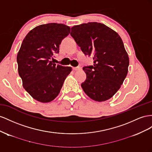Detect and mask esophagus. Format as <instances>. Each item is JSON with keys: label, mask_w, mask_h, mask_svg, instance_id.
<instances>
[{"label": "esophagus", "mask_w": 152, "mask_h": 152, "mask_svg": "<svg viewBox=\"0 0 152 152\" xmlns=\"http://www.w3.org/2000/svg\"><path fill=\"white\" fill-rule=\"evenodd\" d=\"M72 69L74 71H79L81 69L80 67H72Z\"/></svg>", "instance_id": "obj_1"}]
</instances>
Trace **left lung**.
Instances as JSON below:
<instances>
[{"mask_svg":"<svg viewBox=\"0 0 152 152\" xmlns=\"http://www.w3.org/2000/svg\"><path fill=\"white\" fill-rule=\"evenodd\" d=\"M71 36L94 66L83 68L86 79L81 83L93 100H108L116 93L128 72L129 58L120 36L104 24L89 22L71 28Z\"/></svg>","mask_w":152,"mask_h":152,"instance_id":"obj_1","label":"left lung"}]
</instances>
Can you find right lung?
I'll list each match as a JSON object with an SVG mask.
<instances>
[{
    "label": "right lung",
    "mask_w": 152,
    "mask_h": 152,
    "mask_svg": "<svg viewBox=\"0 0 152 152\" xmlns=\"http://www.w3.org/2000/svg\"><path fill=\"white\" fill-rule=\"evenodd\" d=\"M70 30L62 23L41 25L30 30L21 43L17 55L18 74L25 90L39 102H49L57 97L72 71L51 61Z\"/></svg>",
    "instance_id": "1"
}]
</instances>
